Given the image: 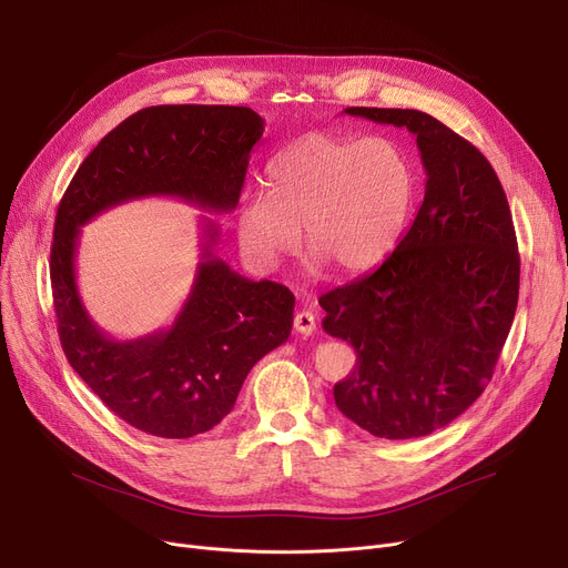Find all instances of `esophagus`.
Masks as SVG:
<instances>
[{
	"label": "esophagus",
	"instance_id": "1",
	"mask_svg": "<svg viewBox=\"0 0 568 568\" xmlns=\"http://www.w3.org/2000/svg\"><path fill=\"white\" fill-rule=\"evenodd\" d=\"M294 332L302 336H311L315 332V315L311 311H300L294 315Z\"/></svg>",
	"mask_w": 568,
	"mask_h": 568
}]
</instances>
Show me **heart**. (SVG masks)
Returning a JSON list of instances; mask_svg holds the SVG:
<instances>
[{"mask_svg": "<svg viewBox=\"0 0 568 568\" xmlns=\"http://www.w3.org/2000/svg\"><path fill=\"white\" fill-rule=\"evenodd\" d=\"M268 191L239 200L236 239L246 257L272 272L302 244L338 276L373 268L405 225L414 174L400 146L384 138L306 135L268 165Z\"/></svg>", "mask_w": 568, "mask_h": 568, "instance_id": "obj_1", "label": "heart"}]
</instances>
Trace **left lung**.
<instances>
[{"label":"left lung","mask_w":568,"mask_h":568,"mask_svg":"<svg viewBox=\"0 0 568 568\" xmlns=\"http://www.w3.org/2000/svg\"><path fill=\"white\" fill-rule=\"evenodd\" d=\"M345 112L407 129L426 193L375 272L320 296L324 332L356 352L334 400L375 437H424L484 394L509 336L520 285L511 209L486 156L435 116L400 108Z\"/></svg>","instance_id":"8db88e82"}]
</instances>
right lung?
Returning a JSON list of instances; mask_svg holds the SVG:
<instances>
[{"mask_svg": "<svg viewBox=\"0 0 568 568\" xmlns=\"http://www.w3.org/2000/svg\"><path fill=\"white\" fill-rule=\"evenodd\" d=\"M262 133L264 119L251 108H144L94 146L59 202L50 251L59 341L89 389L142 433L186 439L221 424L251 368L290 338L294 294L230 268L214 253L219 227L204 216L195 278L174 322L116 341L80 300V227L116 204L154 195L232 212Z\"/></svg>", "mask_w": 568, "mask_h": 568, "instance_id": "right-lung-1", "label": "right lung"}]
</instances>
